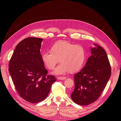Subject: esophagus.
<instances>
[{
    "label": "esophagus",
    "mask_w": 121,
    "mask_h": 121,
    "mask_svg": "<svg viewBox=\"0 0 121 121\" xmlns=\"http://www.w3.org/2000/svg\"><path fill=\"white\" fill-rule=\"evenodd\" d=\"M66 78L65 77H57V79L59 80H64L66 79Z\"/></svg>",
    "instance_id": "1"
}]
</instances>
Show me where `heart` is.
I'll use <instances>...</instances> for the list:
<instances>
[{
  "label": "heart",
  "mask_w": 121,
  "mask_h": 121,
  "mask_svg": "<svg viewBox=\"0 0 121 121\" xmlns=\"http://www.w3.org/2000/svg\"><path fill=\"white\" fill-rule=\"evenodd\" d=\"M85 57V50L83 46L67 41H59L52 46L49 52L42 54V59L50 70L54 69L60 60L61 63L56 68L55 73L62 74L78 71L84 64Z\"/></svg>",
  "instance_id": "b5f03b06"
}]
</instances>
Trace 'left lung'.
Here are the masks:
<instances>
[{
  "label": "left lung",
  "mask_w": 121,
  "mask_h": 121,
  "mask_svg": "<svg viewBox=\"0 0 121 121\" xmlns=\"http://www.w3.org/2000/svg\"><path fill=\"white\" fill-rule=\"evenodd\" d=\"M85 66L73 77L74 89L71 94L73 102L80 105L93 104L100 96L111 76V68L105 50L97 45Z\"/></svg>",
  "instance_id": "obj_1"
}]
</instances>
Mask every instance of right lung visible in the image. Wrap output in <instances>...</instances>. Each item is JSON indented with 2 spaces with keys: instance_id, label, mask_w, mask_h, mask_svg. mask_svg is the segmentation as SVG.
<instances>
[{
  "instance_id": "right-lung-1",
  "label": "right lung",
  "mask_w": 121,
  "mask_h": 121,
  "mask_svg": "<svg viewBox=\"0 0 121 121\" xmlns=\"http://www.w3.org/2000/svg\"><path fill=\"white\" fill-rule=\"evenodd\" d=\"M42 38H25L16 46L9 63V72L16 89L24 100L38 103L45 99L54 75H48L40 53Z\"/></svg>"
}]
</instances>
